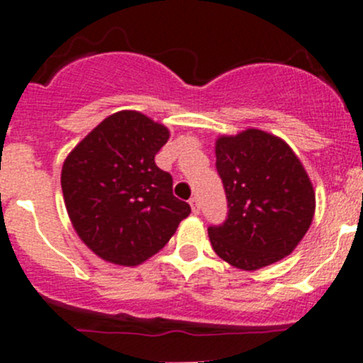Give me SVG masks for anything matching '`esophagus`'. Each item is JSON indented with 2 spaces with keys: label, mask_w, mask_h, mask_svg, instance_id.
I'll list each match as a JSON object with an SVG mask.
<instances>
[{
  "label": "esophagus",
  "mask_w": 363,
  "mask_h": 363,
  "mask_svg": "<svg viewBox=\"0 0 363 363\" xmlns=\"http://www.w3.org/2000/svg\"><path fill=\"white\" fill-rule=\"evenodd\" d=\"M189 205H191L193 214H199V212H200V203H199V199H196V196H193V199L189 200Z\"/></svg>",
  "instance_id": "34e87169"
}]
</instances>
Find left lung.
Instances as JSON below:
<instances>
[{
    "label": "left lung",
    "instance_id": "left-lung-1",
    "mask_svg": "<svg viewBox=\"0 0 363 363\" xmlns=\"http://www.w3.org/2000/svg\"><path fill=\"white\" fill-rule=\"evenodd\" d=\"M216 168L228 218L208 226L212 250L242 270H258L290 255L313 223L311 179L283 138L244 130L216 140Z\"/></svg>",
    "mask_w": 363,
    "mask_h": 363
}]
</instances>
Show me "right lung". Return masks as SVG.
Instances as JSON below:
<instances>
[{
  "mask_svg": "<svg viewBox=\"0 0 363 363\" xmlns=\"http://www.w3.org/2000/svg\"><path fill=\"white\" fill-rule=\"evenodd\" d=\"M170 131L137 111L101 121L67 156L65 205L77 235L116 265L144 263L188 218L189 203L172 193V175L155 163Z\"/></svg>",
  "mask_w": 363,
  "mask_h": 363,
  "instance_id": "right-lung-1",
  "label": "right lung"
}]
</instances>
